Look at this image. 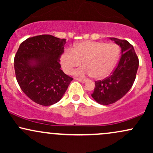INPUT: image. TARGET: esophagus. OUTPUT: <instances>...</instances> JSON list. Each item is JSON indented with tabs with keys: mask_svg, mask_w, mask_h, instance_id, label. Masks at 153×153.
<instances>
[{
	"mask_svg": "<svg viewBox=\"0 0 153 153\" xmlns=\"http://www.w3.org/2000/svg\"><path fill=\"white\" fill-rule=\"evenodd\" d=\"M75 80H78V81L80 82H85V81H86V80L85 79H82V78H75Z\"/></svg>",
	"mask_w": 153,
	"mask_h": 153,
	"instance_id": "esophagus-1",
	"label": "esophagus"
}]
</instances>
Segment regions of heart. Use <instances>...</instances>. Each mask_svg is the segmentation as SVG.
<instances>
[{
    "mask_svg": "<svg viewBox=\"0 0 153 153\" xmlns=\"http://www.w3.org/2000/svg\"><path fill=\"white\" fill-rule=\"evenodd\" d=\"M119 55V47L115 44L85 41L75 45L73 50H65L61 55L60 63L65 73H70L82 61L84 66L75 70L73 75L81 77L92 75L96 79H103L114 69Z\"/></svg>",
    "mask_w": 153,
    "mask_h": 153,
    "instance_id": "heart-1",
    "label": "heart"
}]
</instances>
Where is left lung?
<instances>
[{
  "label": "left lung",
  "instance_id": "left-lung-1",
  "mask_svg": "<svg viewBox=\"0 0 153 153\" xmlns=\"http://www.w3.org/2000/svg\"><path fill=\"white\" fill-rule=\"evenodd\" d=\"M121 47L122 56L114 71L108 78L96 81L94 93L95 101L102 105H109L121 99L130 90L136 78L139 59L134 47L129 42L110 37Z\"/></svg>",
  "mask_w": 153,
  "mask_h": 153
}]
</instances>
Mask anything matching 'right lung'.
<instances>
[{
    "mask_svg": "<svg viewBox=\"0 0 153 153\" xmlns=\"http://www.w3.org/2000/svg\"><path fill=\"white\" fill-rule=\"evenodd\" d=\"M65 43V39L39 35L23 42L16 54L14 69L19 86L42 106L58 102L73 80L59 62Z\"/></svg>",
    "mask_w": 153,
    "mask_h": 153,
    "instance_id": "1",
    "label": "right lung"
}]
</instances>
